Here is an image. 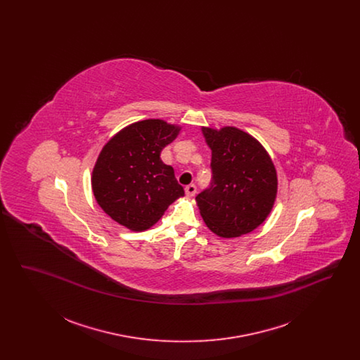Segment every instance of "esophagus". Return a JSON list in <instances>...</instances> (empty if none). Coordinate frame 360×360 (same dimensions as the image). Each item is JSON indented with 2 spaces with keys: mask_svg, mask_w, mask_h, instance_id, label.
Instances as JSON below:
<instances>
[{
  "mask_svg": "<svg viewBox=\"0 0 360 360\" xmlns=\"http://www.w3.org/2000/svg\"><path fill=\"white\" fill-rule=\"evenodd\" d=\"M185 193H186L188 197H194L195 193H197V186L194 184H190L185 188Z\"/></svg>",
  "mask_w": 360,
  "mask_h": 360,
  "instance_id": "1",
  "label": "esophagus"
}]
</instances>
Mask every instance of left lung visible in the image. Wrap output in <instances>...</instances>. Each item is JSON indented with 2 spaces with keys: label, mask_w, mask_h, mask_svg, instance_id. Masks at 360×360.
<instances>
[{
  "label": "left lung",
  "mask_w": 360,
  "mask_h": 360,
  "mask_svg": "<svg viewBox=\"0 0 360 360\" xmlns=\"http://www.w3.org/2000/svg\"><path fill=\"white\" fill-rule=\"evenodd\" d=\"M212 150V186L195 197L207 228L224 239L257 229L269 217L278 193L274 163L266 148L236 127H202Z\"/></svg>",
  "instance_id": "left-lung-1"
}]
</instances>
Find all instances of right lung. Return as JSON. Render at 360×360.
Instances as JSON below:
<instances>
[{"instance_id":"add662e5","label":"right lung","mask_w":360,"mask_h":360,"mask_svg":"<svg viewBox=\"0 0 360 360\" xmlns=\"http://www.w3.org/2000/svg\"><path fill=\"white\" fill-rule=\"evenodd\" d=\"M181 128L160 119L136 121L103 146L91 172V188L112 220L131 231H146L185 195L174 169L160 159Z\"/></svg>"}]
</instances>
